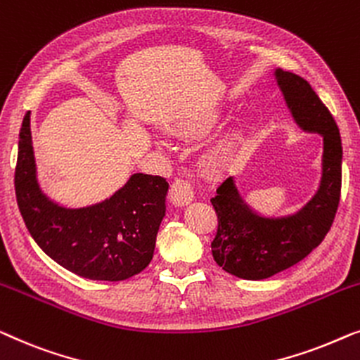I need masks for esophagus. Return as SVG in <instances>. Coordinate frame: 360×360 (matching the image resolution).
Here are the masks:
<instances>
[{"instance_id": "esophagus-1", "label": "esophagus", "mask_w": 360, "mask_h": 360, "mask_svg": "<svg viewBox=\"0 0 360 360\" xmlns=\"http://www.w3.org/2000/svg\"><path fill=\"white\" fill-rule=\"evenodd\" d=\"M169 199H171V204L176 207H184L187 204H191V202L194 200V191H192V186L181 178L174 179L169 189Z\"/></svg>"}]
</instances>
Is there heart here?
Masks as SVG:
<instances>
[{"mask_svg":"<svg viewBox=\"0 0 360 360\" xmlns=\"http://www.w3.org/2000/svg\"><path fill=\"white\" fill-rule=\"evenodd\" d=\"M221 120V110H207L205 114H200L199 117H194L192 120H187L186 124L176 127L174 131L181 136H187V139H195L210 131L214 127L219 125ZM241 143V134L235 131L225 140H221L215 148H212L204 158V168L212 174H220L229 171L233 163H235L238 150H240Z\"/></svg>","mask_w":360,"mask_h":360,"instance_id":"heart-1","label":"heart"}]
</instances>
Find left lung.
I'll return each instance as SVG.
<instances>
[{"label":"left lung","instance_id":"1","mask_svg":"<svg viewBox=\"0 0 360 360\" xmlns=\"http://www.w3.org/2000/svg\"><path fill=\"white\" fill-rule=\"evenodd\" d=\"M276 79L298 127L323 136V173L311 200L279 219L255 214L233 178L217 189L210 200L219 219L212 255L221 269L248 281L267 279L310 255L330 231L341 197L342 145L331 112L298 75L277 68Z\"/></svg>","mask_w":360,"mask_h":360}]
</instances>
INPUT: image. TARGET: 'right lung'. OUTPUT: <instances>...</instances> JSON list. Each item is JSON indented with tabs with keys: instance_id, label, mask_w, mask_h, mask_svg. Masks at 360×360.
<instances>
[{
	"instance_id": "1",
	"label": "right lung",
	"mask_w": 360,
	"mask_h": 360,
	"mask_svg": "<svg viewBox=\"0 0 360 360\" xmlns=\"http://www.w3.org/2000/svg\"><path fill=\"white\" fill-rule=\"evenodd\" d=\"M14 187L30 236L65 269L91 281L115 282L150 264L169 187L161 176L131 174L104 202L65 209L39 187L27 112L19 131Z\"/></svg>"
}]
</instances>
